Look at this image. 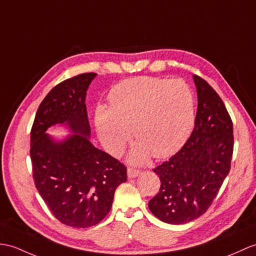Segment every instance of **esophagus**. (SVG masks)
<instances>
[{
	"instance_id": "34e87169",
	"label": "esophagus",
	"mask_w": 256,
	"mask_h": 256,
	"mask_svg": "<svg viewBox=\"0 0 256 256\" xmlns=\"http://www.w3.org/2000/svg\"><path fill=\"white\" fill-rule=\"evenodd\" d=\"M140 174V171L138 169H133V168H128V176L130 179H133V178L138 176Z\"/></svg>"
}]
</instances>
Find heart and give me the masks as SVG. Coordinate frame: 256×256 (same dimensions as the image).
I'll return each mask as SVG.
<instances>
[{
  "label": "heart",
  "instance_id": "1",
  "mask_svg": "<svg viewBox=\"0 0 256 256\" xmlns=\"http://www.w3.org/2000/svg\"><path fill=\"white\" fill-rule=\"evenodd\" d=\"M109 104L98 106L94 114L99 140L106 152L118 156L132 128L138 140L128 157L133 164L145 162L150 155H172L194 126V96L181 80L140 76L122 80L110 90Z\"/></svg>",
  "mask_w": 256,
  "mask_h": 256
}]
</instances>
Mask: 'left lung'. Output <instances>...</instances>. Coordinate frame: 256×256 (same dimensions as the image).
<instances>
[{"instance_id": "8db88e82", "label": "left lung", "mask_w": 256, "mask_h": 256, "mask_svg": "<svg viewBox=\"0 0 256 256\" xmlns=\"http://www.w3.org/2000/svg\"><path fill=\"white\" fill-rule=\"evenodd\" d=\"M198 112L186 144L154 172L160 188L148 207L158 219L171 224H186L210 208L230 171L234 152V124L212 87L194 75Z\"/></svg>"}]
</instances>
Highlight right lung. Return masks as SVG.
<instances>
[{"label":"right lung","instance_id":"1","mask_svg":"<svg viewBox=\"0 0 256 256\" xmlns=\"http://www.w3.org/2000/svg\"><path fill=\"white\" fill-rule=\"evenodd\" d=\"M94 73H84L53 87L40 104L30 132L34 186L58 222L88 228L108 215L116 188L128 180L126 166L90 140L86 92ZM63 124L74 134L62 141L45 134Z\"/></svg>","mask_w":256,"mask_h":256}]
</instances>
